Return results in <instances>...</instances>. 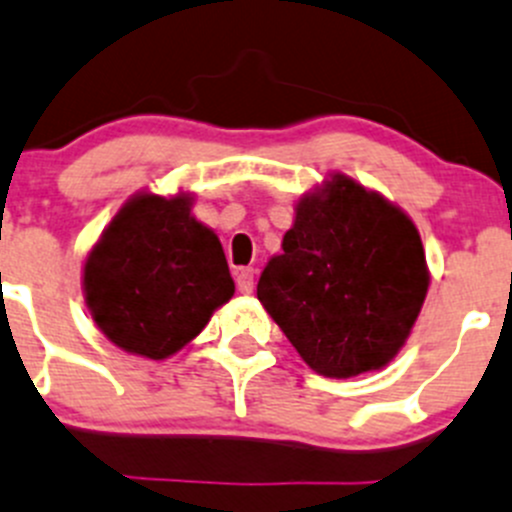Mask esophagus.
I'll list each match as a JSON object with an SVG mask.
<instances>
[{
  "label": "esophagus",
  "instance_id": "esophagus-1",
  "mask_svg": "<svg viewBox=\"0 0 512 512\" xmlns=\"http://www.w3.org/2000/svg\"><path fill=\"white\" fill-rule=\"evenodd\" d=\"M252 287H255V270H240L237 272V290L242 292V295H250Z\"/></svg>",
  "mask_w": 512,
  "mask_h": 512
}]
</instances>
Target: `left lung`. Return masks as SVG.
Masks as SVG:
<instances>
[{"label": "left lung", "instance_id": "obj_1", "mask_svg": "<svg viewBox=\"0 0 512 512\" xmlns=\"http://www.w3.org/2000/svg\"><path fill=\"white\" fill-rule=\"evenodd\" d=\"M430 272L418 227L347 175L307 192L257 282V300L325 377L382 370L410 337Z\"/></svg>", "mask_w": 512, "mask_h": 512}]
</instances>
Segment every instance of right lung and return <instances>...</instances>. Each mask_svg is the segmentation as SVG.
I'll return each instance as SVG.
<instances>
[{
	"label": "right lung",
	"instance_id": "right-lung-1",
	"mask_svg": "<svg viewBox=\"0 0 512 512\" xmlns=\"http://www.w3.org/2000/svg\"><path fill=\"white\" fill-rule=\"evenodd\" d=\"M84 300L109 342L165 360L195 340L235 295L215 232L192 217V197L137 192L84 262Z\"/></svg>",
	"mask_w": 512,
	"mask_h": 512
}]
</instances>
